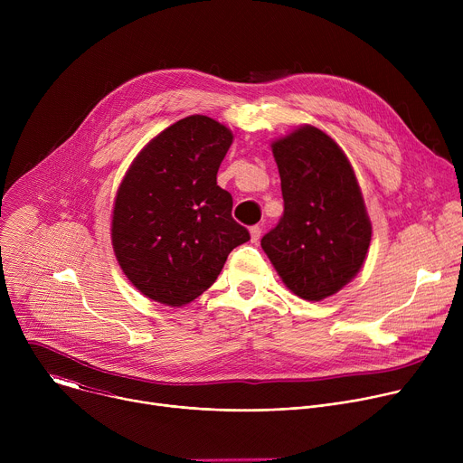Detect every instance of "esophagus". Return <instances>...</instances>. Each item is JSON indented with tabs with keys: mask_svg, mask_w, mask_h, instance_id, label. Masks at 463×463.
<instances>
[{
	"mask_svg": "<svg viewBox=\"0 0 463 463\" xmlns=\"http://www.w3.org/2000/svg\"><path fill=\"white\" fill-rule=\"evenodd\" d=\"M260 236H261V227L260 225H252L250 227V240L256 243L260 240Z\"/></svg>",
	"mask_w": 463,
	"mask_h": 463,
	"instance_id": "obj_1",
	"label": "esophagus"
}]
</instances>
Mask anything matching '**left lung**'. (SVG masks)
Here are the masks:
<instances>
[{
  "mask_svg": "<svg viewBox=\"0 0 463 463\" xmlns=\"http://www.w3.org/2000/svg\"><path fill=\"white\" fill-rule=\"evenodd\" d=\"M273 154L284 214L261 249L295 295L322 300L346 286L366 258L372 225L363 195L345 152L313 126L273 143Z\"/></svg>",
  "mask_w": 463,
  "mask_h": 463,
  "instance_id": "left-lung-1",
  "label": "left lung"
}]
</instances>
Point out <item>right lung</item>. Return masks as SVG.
I'll list each match as a JSON object with an SVG mask.
<instances>
[{
  "label": "right lung",
  "mask_w": 463,
  "mask_h": 463,
  "mask_svg": "<svg viewBox=\"0 0 463 463\" xmlns=\"http://www.w3.org/2000/svg\"><path fill=\"white\" fill-rule=\"evenodd\" d=\"M232 145L231 129L205 115L177 120L129 166L113 209L111 238L128 280L166 306L207 291L229 252L249 241L218 186V168Z\"/></svg>",
  "instance_id": "1"
}]
</instances>
